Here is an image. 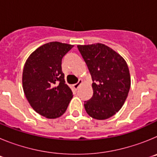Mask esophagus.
<instances>
[{
	"mask_svg": "<svg viewBox=\"0 0 157 157\" xmlns=\"http://www.w3.org/2000/svg\"><path fill=\"white\" fill-rule=\"evenodd\" d=\"M82 83H83L82 80H79V81H78V82L76 83V84H74V85L72 86H73L74 90H78V89L79 88V86L82 85Z\"/></svg>",
	"mask_w": 157,
	"mask_h": 157,
	"instance_id": "esophagus-1",
	"label": "esophagus"
}]
</instances>
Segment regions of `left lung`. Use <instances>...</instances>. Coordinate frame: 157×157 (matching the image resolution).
<instances>
[{
	"label": "left lung",
	"instance_id": "obj_1",
	"mask_svg": "<svg viewBox=\"0 0 157 157\" xmlns=\"http://www.w3.org/2000/svg\"><path fill=\"white\" fill-rule=\"evenodd\" d=\"M94 81V94L84 107L98 120L109 119L121 109L130 88V71L126 60L101 43L77 45Z\"/></svg>",
	"mask_w": 157,
	"mask_h": 157
}]
</instances>
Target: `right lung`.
Segmentation results:
<instances>
[{"label":"right lung","instance_id":"add662e5","mask_svg":"<svg viewBox=\"0 0 157 157\" xmlns=\"http://www.w3.org/2000/svg\"><path fill=\"white\" fill-rule=\"evenodd\" d=\"M74 45L52 41L34 50L26 60L23 89L30 106L47 119H56L66 112L73 98L65 83L62 58Z\"/></svg>","mask_w":157,"mask_h":157}]
</instances>
